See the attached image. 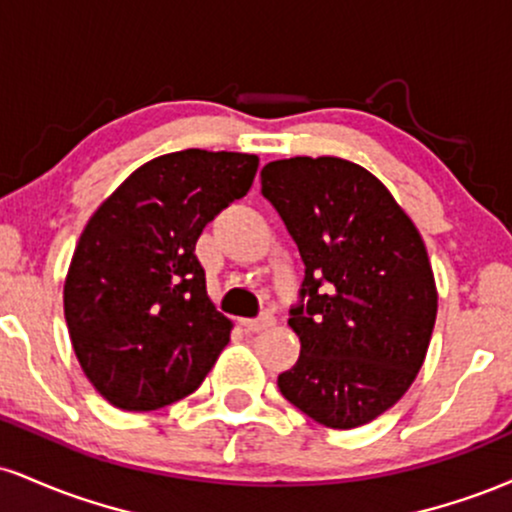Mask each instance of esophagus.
<instances>
[{
  "label": "esophagus",
  "instance_id": "obj_1",
  "mask_svg": "<svg viewBox=\"0 0 512 512\" xmlns=\"http://www.w3.org/2000/svg\"><path fill=\"white\" fill-rule=\"evenodd\" d=\"M240 325H243V330L248 332H260L274 325V317L269 313H262L260 317H252V320H240Z\"/></svg>",
  "mask_w": 512,
  "mask_h": 512
}]
</instances>
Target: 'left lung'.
<instances>
[{"label": "left lung", "instance_id": "1", "mask_svg": "<svg viewBox=\"0 0 512 512\" xmlns=\"http://www.w3.org/2000/svg\"><path fill=\"white\" fill-rule=\"evenodd\" d=\"M260 178L305 264L289 310L301 356L276 385L317 424H368L424 366L438 313L424 240L383 182L344 158H284Z\"/></svg>", "mask_w": 512, "mask_h": 512}]
</instances>
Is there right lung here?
I'll use <instances>...</instances> for the list:
<instances>
[{
	"label": "right lung",
	"instance_id": "right-lung-1",
	"mask_svg": "<svg viewBox=\"0 0 512 512\" xmlns=\"http://www.w3.org/2000/svg\"><path fill=\"white\" fill-rule=\"evenodd\" d=\"M257 156L185 149L134 170L76 245L64 281L74 354L117 409L154 411L192 395L228 344L197 238L248 195Z\"/></svg>",
	"mask_w": 512,
	"mask_h": 512
}]
</instances>
